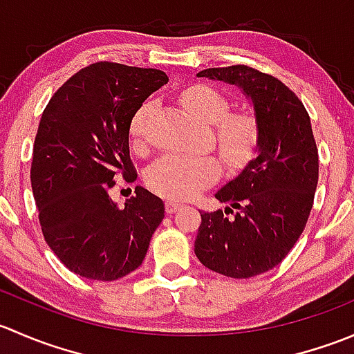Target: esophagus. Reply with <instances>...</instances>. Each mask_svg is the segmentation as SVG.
Instances as JSON below:
<instances>
[{
	"instance_id": "obj_1",
	"label": "esophagus",
	"mask_w": 354,
	"mask_h": 354,
	"mask_svg": "<svg viewBox=\"0 0 354 354\" xmlns=\"http://www.w3.org/2000/svg\"><path fill=\"white\" fill-rule=\"evenodd\" d=\"M181 207H183V203L174 202V200H167V202H166V212L167 214H174L176 210H180Z\"/></svg>"
}]
</instances>
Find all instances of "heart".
Returning a JSON list of instances; mask_svg holds the SVG:
<instances>
[{
  "label": "heart",
  "instance_id": "b5f03b06",
  "mask_svg": "<svg viewBox=\"0 0 354 354\" xmlns=\"http://www.w3.org/2000/svg\"><path fill=\"white\" fill-rule=\"evenodd\" d=\"M181 102L195 120L217 123V144L227 164H240L252 154L257 142L255 123L246 114H227L230 104L219 92L195 85L183 92ZM147 111L149 106H144L131 118L130 135L135 142L142 138ZM219 173L221 166L212 156L166 154L149 167L147 185L166 198L187 200L212 185Z\"/></svg>",
  "mask_w": 354,
  "mask_h": 354
}]
</instances>
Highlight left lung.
I'll list each match as a JSON object with an SVG mask.
<instances>
[{"mask_svg": "<svg viewBox=\"0 0 354 354\" xmlns=\"http://www.w3.org/2000/svg\"><path fill=\"white\" fill-rule=\"evenodd\" d=\"M197 77L234 85L253 106L255 156L217 190L216 198L227 203L224 212H200L195 240L207 269L246 279L283 262L305 230L319 181L312 123L295 92L262 71L236 65L207 68Z\"/></svg>", "mask_w": 354, "mask_h": 354, "instance_id": "8db88e82", "label": "left lung"}]
</instances>
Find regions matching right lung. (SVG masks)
Wrapping results in <instances>:
<instances>
[{
  "instance_id": "right-lung-1",
  "label": "right lung",
  "mask_w": 354,
  "mask_h": 354,
  "mask_svg": "<svg viewBox=\"0 0 354 354\" xmlns=\"http://www.w3.org/2000/svg\"><path fill=\"white\" fill-rule=\"evenodd\" d=\"M154 68L94 63L65 82L42 113L30 183L46 243L82 277L116 281L142 266L164 202L135 188L123 207L114 174L133 181L128 133L142 102L167 84Z\"/></svg>"
}]
</instances>
